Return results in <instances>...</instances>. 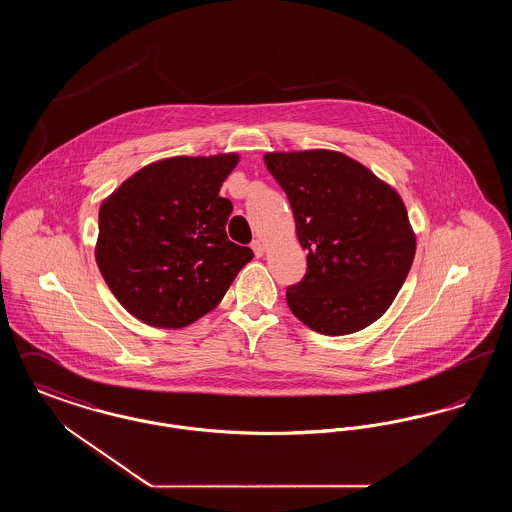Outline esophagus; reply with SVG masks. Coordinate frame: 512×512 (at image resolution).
Returning a JSON list of instances; mask_svg holds the SVG:
<instances>
[{"mask_svg": "<svg viewBox=\"0 0 512 512\" xmlns=\"http://www.w3.org/2000/svg\"><path fill=\"white\" fill-rule=\"evenodd\" d=\"M251 249H253L255 257H263V253H265V244H263V240H253V242H251Z\"/></svg>", "mask_w": 512, "mask_h": 512, "instance_id": "34e87169", "label": "esophagus"}]
</instances>
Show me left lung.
<instances>
[{
	"label": "left lung",
	"instance_id": "left-lung-1",
	"mask_svg": "<svg viewBox=\"0 0 512 512\" xmlns=\"http://www.w3.org/2000/svg\"><path fill=\"white\" fill-rule=\"evenodd\" d=\"M292 205L307 272L286 292L303 324L353 334L382 317L413 265L416 238L403 199L355 159L311 149L267 153Z\"/></svg>",
	"mask_w": 512,
	"mask_h": 512
}]
</instances>
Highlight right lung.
Listing matches in <instances>:
<instances>
[{"label":"right lung","instance_id":"obj_1","mask_svg":"<svg viewBox=\"0 0 512 512\" xmlns=\"http://www.w3.org/2000/svg\"><path fill=\"white\" fill-rule=\"evenodd\" d=\"M240 157H171L124 180L99 207L96 261L122 307L157 328L213 311L253 251L226 236L220 186Z\"/></svg>","mask_w":512,"mask_h":512}]
</instances>
